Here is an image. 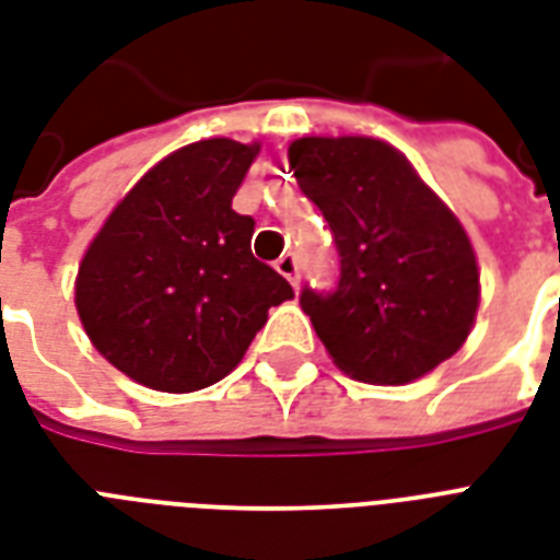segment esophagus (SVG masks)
<instances>
[{
  "mask_svg": "<svg viewBox=\"0 0 560 560\" xmlns=\"http://www.w3.org/2000/svg\"><path fill=\"white\" fill-rule=\"evenodd\" d=\"M276 270H279L281 276H284V279L293 284V288H299V258H296V255H293V253L281 255L279 261H276Z\"/></svg>",
  "mask_w": 560,
  "mask_h": 560,
  "instance_id": "1",
  "label": "esophagus"
}]
</instances>
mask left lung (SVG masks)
<instances>
[{
  "instance_id": "left-lung-1",
  "label": "left lung",
  "mask_w": 560,
  "mask_h": 560,
  "mask_svg": "<svg viewBox=\"0 0 560 560\" xmlns=\"http://www.w3.org/2000/svg\"><path fill=\"white\" fill-rule=\"evenodd\" d=\"M288 160L340 258L337 288L299 296L334 363L400 386L453 358L479 305L477 255L456 214L381 139L305 136Z\"/></svg>"
}]
</instances>
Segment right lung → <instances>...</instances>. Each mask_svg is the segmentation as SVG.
Here are the masks:
<instances>
[{
	"label": "right lung",
	"instance_id": "right-lung-1",
	"mask_svg": "<svg viewBox=\"0 0 560 560\" xmlns=\"http://www.w3.org/2000/svg\"><path fill=\"white\" fill-rule=\"evenodd\" d=\"M258 144L206 139L144 174L83 255L74 305L92 346L160 392L226 377L293 288L253 255L232 209Z\"/></svg>",
	"mask_w": 560,
	"mask_h": 560
}]
</instances>
